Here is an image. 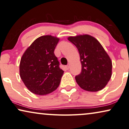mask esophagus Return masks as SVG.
I'll return each instance as SVG.
<instances>
[{"label":"esophagus","mask_w":129,"mask_h":129,"mask_svg":"<svg viewBox=\"0 0 129 129\" xmlns=\"http://www.w3.org/2000/svg\"><path fill=\"white\" fill-rule=\"evenodd\" d=\"M66 69H67V70L69 69V68H70V64H69V63H68L67 66H66Z\"/></svg>","instance_id":"esophagus-1"}]
</instances>
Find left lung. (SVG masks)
Returning <instances> with one entry per match:
<instances>
[{
    "label": "left lung",
    "instance_id": "8db88e82",
    "mask_svg": "<svg viewBox=\"0 0 129 129\" xmlns=\"http://www.w3.org/2000/svg\"><path fill=\"white\" fill-rule=\"evenodd\" d=\"M68 41L74 45L80 54L82 68L75 76L77 84L88 91L102 90L111 77L112 62L99 41L88 35L70 37Z\"/></svg>",
    "mask_w": 129,
    "mask_h": 129
}]
</instances>
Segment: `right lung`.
Wrapping results in <instances>:
<instances>
[{"label":"right lung","instance_id":"right-lung-1","mask_svg":"<svg viewBox=\"0 0 129 129\" xmlns=\"http://www.w3.org/2000/svg\"><path fill=\"white\" fill-rule=\"evenodd\" d=\"M59 39L51 35L42 36L30 45L20 59V76L32 93L46 95L59 86L63 71L55 55Z\"/></svg>","mask_w":129,"mask_h":129}]
</instances>
